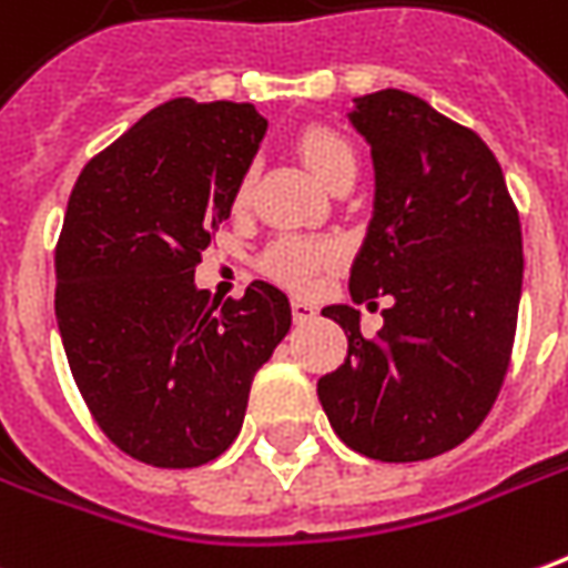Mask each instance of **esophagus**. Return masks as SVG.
I'll use <instances>...</instances> for the list:
<instances>
[{
  "mask_svg": "<svg viewBox=\"0 0 568 568\" xmlns=\"http://www.w3.org/2000/svg\"><path fill=\"white\" fill-rule=\"evenodd\" d=\"M292 316H295V323H307V320L316 316V307L304 297H292Z\"/></svg>",
  "mask_w": 568,
  "mask_h": 568,
  "instance_id": "esophagus-1",
  "label": "esophagus"
}]
</instances>
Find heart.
Returning a JSON list of instances; mask_svg holds the SVG:
<instances>
[{
  "mask_svg": "<svg viewBox=\"0 0 568 568\" xmlns=\"http://www.w3.org/2000/svg\"><path fill=\"white\" fill-rule=\"evenodd\" d=\"M297 150L304 162L311 165V172L323 181L325 187H332L344 174H356V153L353 146L341 138L338 132L325 129V125H311L297 138ZM252 190V174H243L240 184L233 190V209H243L248 202ZM338 245L325 243V240H307V236H280L267 245V252L261 257V271L267 273L276 283L297 288V292H311L320 283L328 267L338 264Z\"/></svg>",
  "mask_w": 568,
  "mask_h": 568,
  "instance_id": "heart-1",
  "label": "heart"
}]
</instances>
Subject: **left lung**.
<instances>
[{
  "instance_id": "8db88e82",
  "label": "left lung",
  "mask_w": 568,
  "mask_h": 568,
  "mask_svg": "<svg viewBox=\"0 0 568 568\" xmlns=\"http://www.w3.org/2000/svg\"><path fill=\"white\" fill-rule=\"evenodd\" d=\"M347 119L375 165L351 297L394 304L375 338L351 304L325 307L347 332V359L316 394L353 452L424 462L474 434L501 390L523 292L517 205L483 138L422 98L363 94Z\"/></svg>"
}]
</instances>
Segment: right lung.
Segmentation results:
<instances>
[{
	"instance_id": "add662e5",
	"label": "right lung",
	"mask_w": 568,
	"mask_h": 568,
	"mask_svg": "<svg viewBox=\"0 0 568 568\" xmlns=\"http://www.w3.org/2000/svg\"><path fill=\"white\" fill-rule=\"evenodd\" d=\"M267 119L252 104L174 98L82 169L54 252V313L79 394L119 449L200 467L243 427L255 372L292 325L255 280L240 301L196 288Z\"/></svg>"
}]
</instances>
